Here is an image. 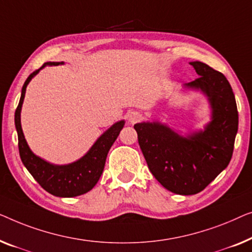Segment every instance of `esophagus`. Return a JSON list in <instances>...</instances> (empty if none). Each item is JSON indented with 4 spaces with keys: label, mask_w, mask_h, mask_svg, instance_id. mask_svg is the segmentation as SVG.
I'll use <instances>...</instances> for the list:
<instances>
[{
    "label": "esophagus",
    "mask_w": 252,
    "mask_h": 252,
    "mask_svg": "<svg viewBox=\"0 0 252 252\" xmlns=\"http://www.w3.org/2000/svg\"><path fill=\"white\" fill-rule=\"evenodd\" d=\"M141 115L139 114V113L137 112H131L129 115H127V120H129L130 123H136L140 120Z\"/></svg>",
    "instance_id": "34e87169"
}]
</instances>
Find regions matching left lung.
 Segmentation results:
<instances>
[{
    "mask_svg": "<svg viewBox=\"0 0 252 252\" xmlns=\"http://www.w3.org/2000/svg\"><path fill=\"white\" fill-rule=\"evenodd\" d=\"M189 63L198 77L185 87L201 90L211 106L205 129L183 137L158 122L133 126L150 171L164 189L180 195L203 190L228 165L239 126L235 97L224 74L204 63Z\"/></svg>",
    "mask_w": 252,
    "mask_h": 252,
    "instance_id": "obj_1",
    "label": "left lung"
}]
</instances>
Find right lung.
Masks as SVG:
<instances>
[{
  "label": "right lung",
  "instance_id": "obj_1",
  "mask_svg": "<svg viewBox=\"0 0 252 252\" xmlns=\"http://www.w3.org/2000/svg\"><path fill=\"white\" fill-rule=\"evenodd\" d=\"M60 63H45L40 69L47 65L57 66L60 65ZM40 69L32 73L27 77V80L25 81L23 89H21V97L18 107H17L15 113V125L17 133H18L20 158L24 165L26 166V169L33 176V178L48 193L59 197H73L82 195V194L89 192V190L94 189L95 184L98 183L102 171H104L106 158H107L109 148L112 147V145L114 144L116 138H118L120 131L122 130L123 126H125V121L116 122L107 131H105L98 138L89 152L83 158H81L80 160L65 165L51 164V163L42 160L41 158L36 157L31 151V148L28 147L20 123L21 106H23L24 102L27 84L40 72Z\"/></svg>",
  "mask_w": 252,
  "mask_h": 252
}]
</instances>
